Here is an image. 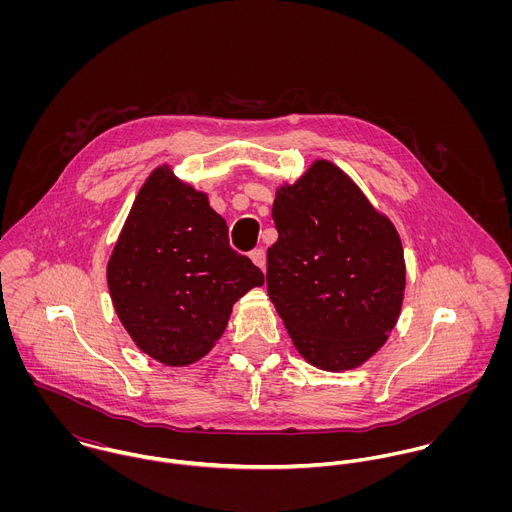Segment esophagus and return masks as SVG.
<instances>
[{"label": "esophagus", "instance_id": "1", "mask_svg": "<svg viewBox=\"0 0 512 512\" xmlns=\"http://www.w3.org/2000/svg\"><path fill=\"white\" fill-rule=\"evenodd\" d=\"M250 258H252V262L258 266V268H266V252L262 250V248H254L252 252H250Z\"/></svg>", "mask_w": 512, "mask_h": 512}]
</instances>
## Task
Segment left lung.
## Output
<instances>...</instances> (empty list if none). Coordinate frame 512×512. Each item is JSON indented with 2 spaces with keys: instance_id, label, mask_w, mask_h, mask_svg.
<instances>
[{
  "instance_id": "obj_1",
  "label": "left lung",
  "mask_w": 512,
  "mask_h": 512,
  "mask_svg": "<svg viewBox=\"0 0 512 512\" xmlns=\"http://www.w3.org/2000/svg\"><path fill=\"white\" fill-rule=\"evenodd\" d=\"M278 240L268 295L299 355L341 372L368 361L394 329L406 266L394 224L331 161H315L276 193Z\"/></svg>"
}]
</instances>
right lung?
<instances>
[{
  "label": "right lung",
  "instance_id": "add662e5",
  "mask_svg": "<svg viewBox=\"0 0 512 512\" xmlns=\"http://www.w3.org/2000/svg\"><path fill=\"white\" fill-rule=\"evenodd\" d=\"M114 309L151 359H203L226 329L232 305L264 274L228 244L226 220L205 193L167 165L142 185L106 268Z\"/></svg>",
  "mask_w": 512,
  "mask_h": 512
}]
</instances>
